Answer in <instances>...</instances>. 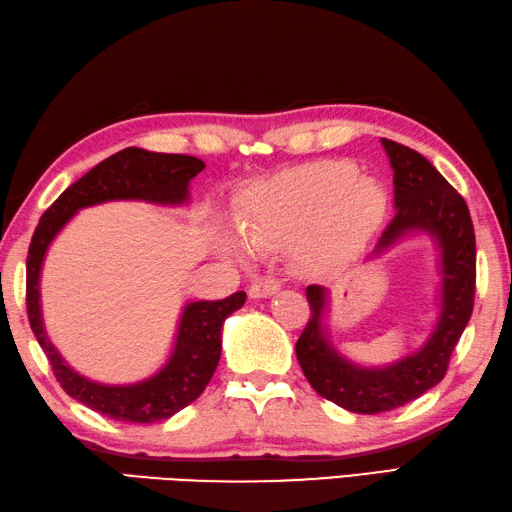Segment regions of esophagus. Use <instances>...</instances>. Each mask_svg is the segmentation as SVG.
Masks as SVG:
<instances>
[{
	"instance_id": "esophagus-1",
	"label": "esophagus",
	"mask_w": 512,
	"mask_h": 512,
	"mask_svg": "<svg viewBox=\"0 0 512 512\" xmlns=\"http://www.w3.org/2000/svg\"><path fill=\"white\" fill-rule=\"evenodd\" d=\"M282 282L277 280L273 275H266L262 280H255L253 286H250V297H268L273 295L275 291H280Z\"/></svg>"
}]
</instances>
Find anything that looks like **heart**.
Segmentation results:
<instances>
[{
  "label": "heart",
  "instance_id": "heart-1",
  "mask_svg": "<svg viewBox=\"0 0 512 512\" xmlns=\"http://www.w3.org/2000/svg\"><path fill=\"white\" fill-rule=\"evenodd\" d=\"M385 203V190L358 176L356 165L327 161L259 185L246 197L239 221L255 246H277L309 232L313 253L329 257L365 239L383 219ZM230 244L250 250L237 235Z\"/></svg>",
  "mask_w": 512,
  "mask_h": 512
}]
</instances>
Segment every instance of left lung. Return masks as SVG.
<instances>
[{"instance_id":"1","label":"left lung","mask_w":512,"mask_h":512,"mask_svg":"<svg viewBox=\"0 0 512 512\" xmlns=\"http://www.w3.org/2000/svg\"><path fill=\"white\" fill-rule=\"evenodd\" d=\"M383 147L394 170L396 215L378 237L371 257L383 255L407 232H430L441 248V315L421 351L396 365L365 369L342 358L324 338L327 291L306 286L311 318L295 342L297 362L315 392L356 414L396 410L439 385L475 306L477 246L466 201L423 154L389 138H383Z\"/></svg>"}]
</instances>
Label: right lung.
Segmentation results:
<instances>
[{"mask_svg":"<svg viewBox=\"0 0 512 512\" xmlns=\"http://www.w3.org/2000/svg\"><path fill=\"white\" fill-rule=\"evenodd\" d=\"M206 163L185 154H159L127 147L98 163L69 185L37 224L26 257V313L37 342L51 362L53 376L71 398L114 421H165L197 401L215 374L221 356V327L230 313L241 309L246 293H232L217 302H190L183 309L174 351L167 365L143 383L100 385L80 376L49 342L40 311V271L46 248L80 208L114 199H141L179 206L188 199V183Z\"/></svg>","mask_w":512,"mask_h":512,"instance_id":"obj_1","label":"right lung"}]
</instances>
